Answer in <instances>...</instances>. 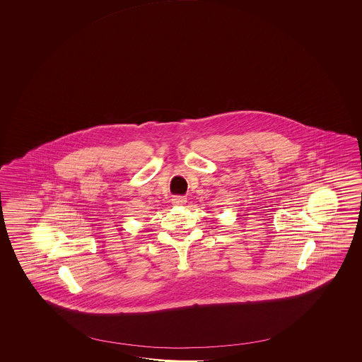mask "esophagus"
<instances>
[{"label": "esophagus", "mask_w": 362, "mask_h": 362, "mask_svg": "<svg viewBox=\"0 0 362 362\" xmlns=\"http://www.w3.org/2000/svg\"><path fill=\"white\" fill-rule=\"evenodd\" d=\"M186 198L185 197H173V199H172V203L175 204V206H184L186 204Z\"/></svg>", "instance_id": "obj_1"}]
</instances>
